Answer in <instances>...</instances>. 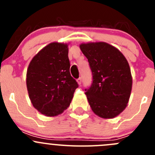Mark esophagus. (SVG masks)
<instances>
[{
  "mask_svg": "<svg viewBox=\"0 0 155 155\" xmlns=\"http://www.w3.org/2000/svg\"><path fill=\"white\" fill-rule=\"evenodd\" d=\"M77 82H78V84H79V85H81V84H82V79H81L80 77L79 78V79H77Z\"/></svg>",
  "mask_w": 155,
  "mask_h": 155,
  "instance_id": "obj_1",
  "label": "esophagus"
}]
</instances>
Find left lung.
<instances>
[{
  "label": "left lung",
  "instance_id": "8db88e82",
  "mask_svg": "<svg viewBox=\"0 0 155 155\" xmlns=\"http://www.w3.org/2000/svg\"><path fill=\"white\" fill-rule=\"evenodd\" d=\"M93 81L85 89L92 111L103 118H113L124 111L132 89L129 64L122 53L104 42L82 43Z\"/></svg>",
  "mask_w": 155,
  "mask_h": 155
}]
</instances>
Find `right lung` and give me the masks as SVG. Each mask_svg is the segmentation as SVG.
<instances>
[{
	"mask_svg": "<svg viewBox=\"0 0 155 155\" xmlns=\"http://www.w3.org/2000/svg\"><path fill=\"white\" fill-rule=\"evenodd\" d=\"M68 45L51 43L30 62L26 84L30 100L40 113L56 116L68 109L78 83L70 73Z\"/></svg>",
	"mask_w": 155,
	"mask_h": 155,
	"instance_id": "obj_1",
	"label": "right lung"
}]
</instances>
